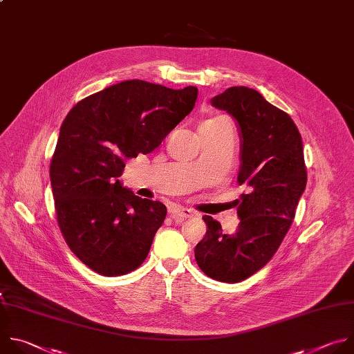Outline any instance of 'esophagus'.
I'll list each match as a JSON object with an SVG mask.
<instances>
[{
	"mask_svg": "<svg viewBox=\"0 0 354 354\" xmlns=\"http://www.w3.org/2000/svg\"><path fill=\"white\" fill-rule=\"evenodd\" d=\"M169 212H170L171 219H174L176 222H183L192 216V210L188 207H184V206H177V205L171 206Z\"/></svg>",
	"mask_w": 354,
	"mask_h": 354,
	"instance_id": "esophagus-1",
	"label": "esophagus"
}]
</instances>
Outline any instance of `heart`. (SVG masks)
Masks as SVG:
<instances>
[{"mask_svg": "<svg viewBox=\"0 0 354 354\" xmlns=\"http://www.w3.org/2000/svg\"><path fill=\"white\" fill-rule=\"evenodd\" d=\"M215 120H216V118H215Z\"/></svg>", "mask_w": 354, "mask_h": 354, "instance_id": "1", "label": "heart"}]
</instances>
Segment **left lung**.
Listing matches in <instances>:
<instances>
[{
  "label": "left lung",
  "mask_w": 354,
  "mask_h": 354,
  "mask_svg": "<svg viewBox=\"0 0 354 354\" xmlns=\"http://www.w3.org/2000/svg\"><path fill=\"white\" fill-rule=\"evenodd\" d=\"M239 124L241 165L237 183L245 191L234 234L203 216L206 234L195 247L202 272L225 283H237L263 268L289 232L307 184L301 135L292 117L247 86H233L212 99Z\"/></svg>",
  "instance_id": "left-lung-1"
}]
</instances>
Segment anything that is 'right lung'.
Instances as JSON below:
<instances>
[{"mask_svg": "<svg viewBox=\"0 0 354 354\" xmlns=\"http://www.w3.org/2000/svg\"><path fill=\"white\" fill-rule=\"evenodd\" d=\"M198 89L132 80L78 102L59 128L50 180L65 243L88 268L120 276L140 266L167 209L122 187L127 159L155 151L191 113Z\"/></svg>", "mask_w": 354, "mask_h": 354, "instance_id": "right-lung-1", "label": "right lung"}]
</instances>
